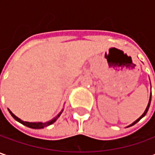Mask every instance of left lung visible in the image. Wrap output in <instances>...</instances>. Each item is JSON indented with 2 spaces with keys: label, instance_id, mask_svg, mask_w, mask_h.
Here are the masks:
<instances>
[{
  "label": "left lung",
  "instance_id": "obj_1",
  "mask_svg": "<svg viewBox=\"0 0 155 155\" xmlns=\"http://www.w3.org/2000/svg\"><path fill=\"white\" fill-rule=\"evenodd\" d=\"M150 103H151V94H150V97H149L148 104H147V106L146 110H145V111H144V113H143V114H142V115H141V116H140V117H139V118H138V119L136 120V121H134V122H133L132 124H130V125H129V126H128V127H130V126H133V125H134L135 123H137V122H139V121H140V119H141V118H142V117H144V116H146L147 112V110H148V109H149V106H150Z\"/></svg>",
  "mask_w": 155,
  "mask_h": 155
}]
</instances>
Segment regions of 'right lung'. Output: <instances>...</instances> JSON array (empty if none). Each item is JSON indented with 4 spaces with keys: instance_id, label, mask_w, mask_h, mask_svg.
Here are the masks:
<instances>
[{
    "instance_id": "add662e5",
    "label": "right lung",
    "mask_w": 155,
    "mask_h": 155,
    "mask_svg": "<svg viewBox=\"0 0 155 155\" xmlns=\"http://www.w3.org/2000/svg\"><path fill=\"white\" fill-rule=\"evenodd\" d=\"M63 110L57 115L54 118H52L51 120L50 121H48V122H25V121H22L21 119H20L19 117H17V116H15V114H13L12 112H11V110H9V113L11 114V116H13L14 118H15V120L17 121V122H21V124H23V125H25V126H27L28 128H34V129H40V128H44L45 127H47V126H50L51 124L52 123H54V122H56L57 119L60 116V115L62 114Z\"/></svg>"
}]
</instances>
